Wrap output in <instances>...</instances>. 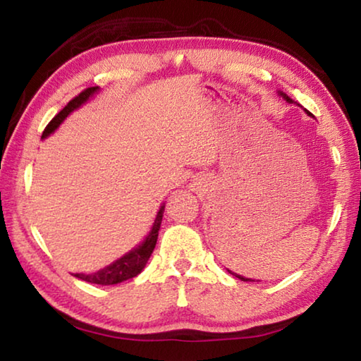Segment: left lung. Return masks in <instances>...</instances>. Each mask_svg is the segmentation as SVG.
Listing matches in <instances>:
<instances>
[{
    "label": "left lung",
    "mask_w": 361,
    "mask_h": 361,
    "mask_svg": "<svg viewBox=\"0 0 361 361\" xmlns=\"http://www.w3.org/2000/svg\"><path fill=\"white\" fill-rule=\"evenodd\" d=\"M280 95H283V99L286 100V102H293L291 99H290V97L288 95H286V94H282V92H280ZM307 114H310L309 111H307ZM228 272L229 274H232V276H234V277H237V279H240L242 280V282H255V280H252V279H245V277H242V276H237V274H234V272H232V271H229V269H228Z\"/></svg>",
    "instance_id": "obj_1"
}]
</instances>
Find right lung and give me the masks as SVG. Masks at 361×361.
I'll list each match as a JSON object with an SVG mask.
<instances>
[{"label": "right lung", "instance_id": "add662e5", "mask_svg": "<svg viewBox=\"0 0 361 361\" xmlns=\"http://www.w3.org/2000/svg\"><path fill=\"white\" fill-rule=\"evenodd\" d=\"M97 90H99V87H87L85 90H82L81 94L76 95L75 99L70 100L68 105H66L62 111L56 116V118L49 122L44 132H42V138L51 135V133L56 130L60 124H62L66 116H68L71 111H75L76 108L81 106L82 103L87 102L89 97H92ZM164 209H166V205H162L161 209H159L156 219H154V224H152V229L142 245L133 248L132 252L124 255L121 259L114 261L113 264L106 266L105 269H102V271H99V272L87 274V276H85V274H75V277L84 280V282L97 283V285H116V283L124 282V280L137 277L138 274L143 271V267L146 266V262H148L152 250H154V247H156L159 228H161V221L164 216Z\"/></svg>", "mask_w": 361, "mask_h": 361}]
</instances>
